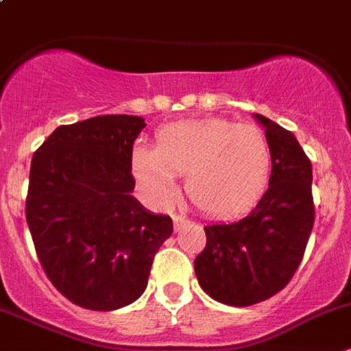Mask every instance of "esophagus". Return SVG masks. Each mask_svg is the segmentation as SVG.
Listing matches in <instances>:
<instances>
[{"label": "esophagus", "mask_w": 351, "mask_h": 351, "mask_svg": "<svg viewBox=\"0 0 351 351\" xmlns=\"http://www.w3.org/2000/svg\"><path fill=\"white\" fill-rule=\"evenodd\" d=\"M173 221H175V230H176V232L182 230L183 225L189 223V220H185L183 216H173Z\"/></svg>", "instance_id": "obj_1"}]
</instances>
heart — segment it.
Segmentation results:
<instances>
[{"mask_svg":"<svg viewBox=\"0 0 351 351\" xmlns=\"http://www.w3.org/2000/svg\"><path fill=\"white\" fill-rule=\"evenodd\" d=\"M133 173L157 204L176 195L185 176L191 201L209 215H235L261 197L270 180L271 149L261 128L225 117L169 123L156 133V147L136 145Z\"/></svg>","mask_w":351,"mask_h":351,"instance_id":"obj_1","label":"heart"}]
</instances>
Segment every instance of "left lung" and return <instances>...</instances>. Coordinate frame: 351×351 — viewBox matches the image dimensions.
I'll list each match as a JSON object with an SVG mask.
<instances>
[{
	"label": "left lung",
	"instance_id": "8db88e82",
	"mask_svg": "<svg viewBox=\"0 0 351 351\" xmlns=\"http://www.w3.org/2000/svg\"><path fill=\"white\" fill-rule=\"evenodd\" d=\"M271 149L268 189L244 218L204 227L194 268L204 293L250 306L282 291L303 260L315 221L312 162L291 131L254 114Z\"/></svg>",
	"mask_w": 351,
	"mask_h": 351
}]
</instances>
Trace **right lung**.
<instances>
[{"mask_svg": "<svg viewBox=\"0 0 351 351\" xmlns=\"http://www.w3.org/2000/svg\"><path fill=\"white\" fill-rule=\"evenodd\" d=\"M145 121L109 114L64 124L32 156L25 218L43 270L69 301L109 312L142 296L173 234L131 192L133 143Z\"/></svg>", "mask_w": 351, "mask_h": 351, "instance_id": "1", "label": "right lung"}]
</instances>
